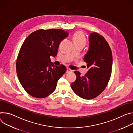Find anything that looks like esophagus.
<instances>
[{
    "label": "esophagus",
    "instance_id": "obj_1",
    "mask_svg": "<svg viewBox=\"0 0 133 133\" xmlns=\"http://www.w3.org/2000/svg\"><path fill=\"white\" fill-rule=\"evenodd\" d=\"M72 70H71L70 69H69V68H67V70H66V73H69V72H72Z\"/></svg>",
    "mask_w": 133,
    "mask_h": 133
}]
</instances>
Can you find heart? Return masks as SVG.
<instances>
[{"label":"heart","instance_id":"b5f03b06","mask_svg":"<svg viewBox=\"0 0 133 133\" xmlns=\"http://www.w3.org/2000/svg\"><path fill=\"white\" fill-rule=\"evenodd\" d=\"M73 39H74V42L75 43H82L84 44V45L86 42V39L85 38L84 35L82 33L80 32H78L75 34Z\"/></svg>","mask_w":133,"mask_h":133}]
</instances>
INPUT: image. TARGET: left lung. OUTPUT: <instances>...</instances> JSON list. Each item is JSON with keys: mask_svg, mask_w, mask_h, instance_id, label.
Listing matches in <instances>:
<instances>
[{"mask_svg": "<svg viewBox=\"0 0 133 133\" xmlns=\"http://www.w3.org/2000/svg\"><path fill=\"white\" fill-rule=\"evenodd\" d=\"M83 60L87 63L88 71L84 76H81L79 72L75 71L77 79L71 87L80 97L91 99L105 89L111 76L112 52L104 37L96 32L89 35V48Z\"/></svg>", "mask_w": 133, "mask_h": 133, "instance_id": "8db88e82", "label": "left lung"}]
</instances>
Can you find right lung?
<instances>
[{
    "instance_id": "add662e5",
    "label": "right lung",
    "mask_w": 133,
    "mask_h": 133,
    "mask_svg": "<svg viewBox=\"0 0 133 133\" xmlns=\"http://www.w3.org/2000/svg\"><path fill=\"white\" fill-rule=\"evenodd\" d=\"M69 33L61 29H39L24 41L16 62L19 81L31 96L45 98L56 89L57 81L66 72V67L55 65L50 56L57 55L59 44Z\"/></svg>"
}]
</instances>
